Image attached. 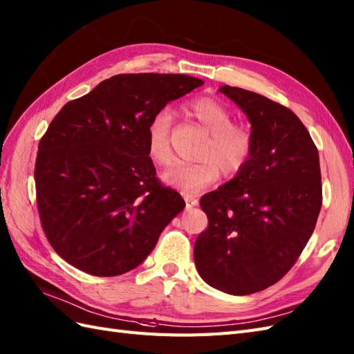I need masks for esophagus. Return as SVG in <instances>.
Here are the masks:
<instances>
[{
    "mask_svg": "<svg viewBox=\"0 0 354 354\" xmlns=\"http://www.w3.org/2000/svg\"><path fill=\"white\" fill-rule=\"evenodd\" d=\"M185 201L187 209H191V207H195L198 204V198L192 194H185Z\"/></svg>",
    "mask_w": 354,
    "mask_h": 354,
    "instance_id": "obj_1",
    "label": "esophagus"
}]
</instances>
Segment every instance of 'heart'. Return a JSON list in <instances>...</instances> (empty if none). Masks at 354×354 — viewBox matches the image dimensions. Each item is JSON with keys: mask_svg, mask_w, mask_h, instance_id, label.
Here are the masks:
<instances>
[{"mask_svg": "<svg viewBox=\"0 0 354 354\" xmlns=\"http://www.w3.org/2000/svg\"><path fill=\"white\" fill-rule=\"evenodd\" d=\"M189 112L210 132L201 151V160L176 162L162 174L163 182L185 192H200L219 178L221 169L227 177L239 174L252 158L255 136L245 124L232 123L230 109L218 99L201 96L189 103ZM171 114L167 109L154 114L147 127V149L158 165L172 160L169 145Z\"/></svg>", "mask_w": 354, "mask_h": 354, "instance_id": "obj_1", "label": "heart"}]
</instances>
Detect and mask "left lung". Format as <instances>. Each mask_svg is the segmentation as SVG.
I'll return each instance as SVG.
<instances>
[{
  "label": "left lung",
  "mask_w": 354,
  "mask_h": 354,
  "mask_svg": "<svg viewBox=\"0 0 354 354\" xmlns=\"http://www.w3.org/2000/svg\"><path fill=\"white\" fill-rule=\"evenodd\" d=\"M252 124V158L200 205L209 225L195 240L196 270L234 296L263 291L296 264L322 209L318 150L299 117L278 102L222 85Z\"/></svg>",
  "instance_id": "obj_1"
}]
</instances>
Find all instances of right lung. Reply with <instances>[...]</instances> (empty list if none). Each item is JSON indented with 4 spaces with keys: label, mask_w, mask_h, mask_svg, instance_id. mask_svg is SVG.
Instances as JSON below:
<instances>
[{
    "label": "right lung",
    "mask_w": 354,
    "mask_h": 354,
    "mask_svg": "<svg viewBox=\"0 0 354 354\" xmlns=\"http://www.w3.org/2000/svg\"><path fill=\"white\" fill-rule=\"evenodd\" d=\"M203 84L187 75H115L59 109L40 138L34 180L43 232L63 260L117 277L153 251L185 200L156 177L147 127Z\"/></svg>",
    "instance_id": "add662e5"
}]
</instances>
